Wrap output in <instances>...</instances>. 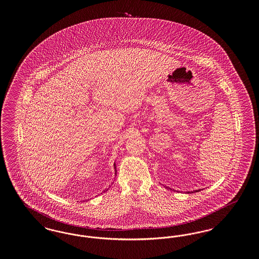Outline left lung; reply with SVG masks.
Returning a JSON list of instances; mask_svg holds the SVG:
<instances>
[{
	"label": "left lung",
	"mask_w": 259,
	"mask_h": 259,
	"mask_svg": "<svg viewBox=\"0 0 259 259\" xmlns=\"http://www.w3.org/2000/svg\"><path fill=\"white\" fill-rule=\"evenodd\" d=\"M168 188V187H167ZM198 191H200V190H194V191H192V192H198ZM189 193V192H188Z\"/></svg>",
	"instance_id": "1"
}]
</instances>
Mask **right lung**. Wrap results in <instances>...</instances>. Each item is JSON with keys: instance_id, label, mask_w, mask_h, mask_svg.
Returning <instances> with one entry per match:
<instances>
[{"instance_id": "1", "label": "right lung", "mask_w": 259, "mask_h": 259, "mask_svg": "<svg viewBox=\"0 0 259 259\" xmlns=\"http://www.w3.org/2000/svg\"><path fill=\"white\" fill-rule=\"evenodd\" d=\"M114 166H115V165H114ZM114 168H116V167H114ZM115 172H116V171H115Z\"/></svg>"}]
</instances>
